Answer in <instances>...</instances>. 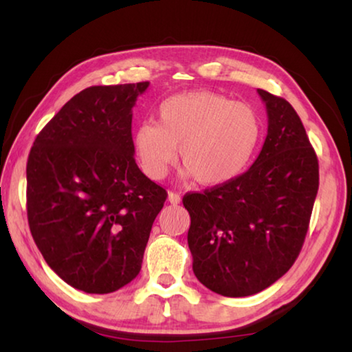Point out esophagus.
Here are the masks:
<instances>
[{
    "mask_svg": "<svg viewBox=\"0 0 352 352\" xmlns=\"http://www.w3.org/2000/svg\"><path fill=\"white\" fill-rule=\"evenodd\" d=\"M168 200L170 201L172 205H178V204H180L182 197H180V194H177V192H169V195H168Z\"/></svg>",
    "mask_w": 352,
    "mask_h": 352,
    "instance_id": "obj_1",
    "label": "esophagus"
}]
</instances>
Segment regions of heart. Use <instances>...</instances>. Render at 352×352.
I'll list each match as a JSON object with an SVG mask.
<instances>
[{
  "label": "heart",
  "mask_w": 352,
  "mask_h": 352,
  "mask_svg": "<svg viewBox=\"0 0 352 352\" xmlns=\"http://www.w3.org/2000/svg\"><path fill=\"white\" fill-rule=\"evenodd\" d=\"M158 122H142L133 146L141 169L153 180L166 175L177 157L205 186L236 180L252 163L262 136L259 113L214 91L178 93L158 107Z\"/></svg>",
  "instance_id": "b5f03b06"
}]
</instances>
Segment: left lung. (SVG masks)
Instances as JSON below:
<instances>
[{
	"mask_svg": "<svg viewBox=\"0 0 352 352\" xmlns=\"http://www.w3.org/2000/svg\"><path fill=\"white\" fill-rule=\"evenodd\" d=\"M269 130L252 168L189 192L188 245L199 281L223 296L259 294L294 265L318 192V158L287 100L258 90Z\"/></svg>",
	"mask_w": 352,
	"mask_h": 352,
	"instance_id": "obj_1",
	"label": "left lung"
}]
</instances>
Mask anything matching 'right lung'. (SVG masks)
I'll return each instance as SVG.
<instances>
[{
	"label": "right lung",
	"instance_id": "add662e5",
	"mask_svg": "<svg viewBox=\"0 0 352 352\" xmlns=\"http://www.w3.org/2000/svg\"><path fill=\"white\" fill-rule=\"evenodd\" d=\"M148 82L90 87L37 135L26 164L28 222L71 287L111 294L136 278L168 197L135 162L132 109Z\"/></svg>",
	"mask_w": 352,
	"mask_h": 352
}]
</instances>
